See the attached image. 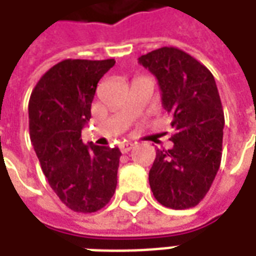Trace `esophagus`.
Listing matches in <instances>:
<instances>
[{
  "mask_svg": "<svg viewBox=\"0 0 256 256\" xmlns=\"http://www.w3.org/2000/svg\"><path fill=\"white\" fill-rule=\"evenodd\" d=\"M134 144H132V142H123V144H120V150H122V154H128V152H130V150H133Z\"/></svg>",
  "mask_w": 256,
  "mask_h": 256,
  "instance_id": "obj_1",
  "label": "esophagus"
}]
</instances>
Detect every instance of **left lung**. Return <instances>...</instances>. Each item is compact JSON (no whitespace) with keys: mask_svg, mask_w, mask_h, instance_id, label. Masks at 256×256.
Returning <instances> with one entry per match:
<instances>
[{"mask_svg":"<svg viewBox=\"0 0 256 256\" xmlns=\"http://www.w3.org/2000/svg\"><path fill=\"white\" fill-rule=\"evenodd\" d=\"M138 62L158 78L174 128V146L156 150L150 189L164 207L190 208L210 190L222 158L225 116L215 79L204 64L174 46L159 48Z\"/></svg>","mask_w":256,"mask_h":256,"instance_id":"obj_1","label":"left lung"}]
</instances>
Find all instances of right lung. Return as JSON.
<instances>
[{"label":"right lung","mask_w":256,"mask_h":256,"mask_svg":"<svg viewBox=\"0 0 256 256\" xmlns=\"http://www.w3.org/2000/svg\"><path fill=\"white\" fill-rule=\"evenodd\" d=\"M115 60L67 58L44 74L28 101V128L48 182L68 208L96 212L118 182L119 148L84 145L80 132L102 75Z\"/></svg>","instance_id":"1"}]
</instances>
